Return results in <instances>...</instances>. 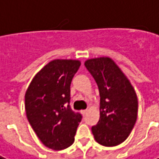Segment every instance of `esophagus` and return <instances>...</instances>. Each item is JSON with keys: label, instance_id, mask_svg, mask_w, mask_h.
Wrapping results in <instances>:
<instances>
[{"label": "esophagus", "instance_id": "esophagus-1", "mask_svg": "<svg viewBox=\"0 0 159 159\" xmlns=\"http://www.w3.org/2000/svg\"><path fill=\"white\" fill-rule=\"evenodd\" d=\"M87 112H88V111L87 110H84V111H81V113L84 116V115H86L87 114Z\"/></svg>", "mask_w": 159, "mask_h": 159}]
</instances>
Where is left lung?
<instances>
[{"instance_id":"8db88e82","label":"left lung","mask_w":159,"mask_h":159,"mask_svg":"<svg viewBox=\"0 0 159 159\" xmlns=\"http://www.w3.org/2000/svg\"><path fill=\"white\" fill-rule=\"evenodd\" d=\"M85 67L94 78L100 93V119L92 127L94 139L105 147L122 143L138 118V97L126 75L109 57L90 58Z\"/></svg>"}]
</instances>
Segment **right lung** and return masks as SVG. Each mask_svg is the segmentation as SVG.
Returning <instances> with one entry per match:
<instances>
[{
  "mask_svg": "<svg viewBox=\"0 0 159 159\" xmlns=\"http://www.w3.org/2000/svg\"><path fill=\"white\" fill-rule=\"evenodd\" d=\"M81 62L54 59L39 71L25 93L29 122L40 141L53 150L65 149L74 143L82 116L69 105L70 84Z\"/></svg>",
  "mask_w": 159,
  "mask_h": 159,
  "instance_id": "obj_1",
  "label": "right lung"
}]
</instances>
